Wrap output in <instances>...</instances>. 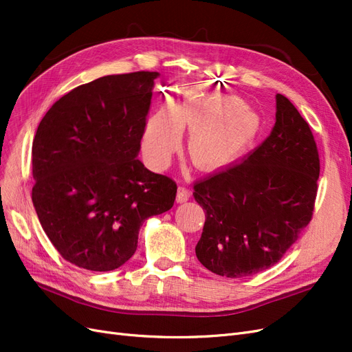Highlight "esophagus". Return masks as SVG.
<instances>
[{"mask_svg":"<svg viewBox=\"0 0 352 352\" xmlns=\"http://www.w3.org/2000/svg\"><path fill=\"white\" fill-rule=\"evenodd\" d=\"M190 197V192L189 189L185 188V186H179L177 188V194H176V201L177 202H186Z\"/></svg>","mask_w":352,"mask_h":352,"instance_id":"1","label":"esophagus"}]
</instances>
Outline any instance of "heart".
<instances>
[{"mask_svg":"<svg viewBox=\"0 0 352 352\" xmlns=\"http://www.w3.org/2000/svg\"><path fill=\"white\" fill-rule=\"evenodd\" d=\"M180 131H189L188 155L201 170H217L235 163L260 132V120L250 110L220 114L217 107L192 102L168 105L146 122L142 151L148 164L166 167L180 142Z\"/></svg>","mask_w":352,"mask_h":352,"instance_id":"obj_1","label":"heart"}]
</instances>
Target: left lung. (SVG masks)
I'll return each mask as SVG.
<instances>
[{
    "instance_id": "left-lung-1",
    "label": "left lung",
    "mask_w": 352,
    "mask_h": 352,
    "mask_svg": "<svg viewBox=\"0 0 352 352\" xmlns=\"http://www.w3.org/2000/svg\"><path fill=\"white\" fill-rule=\"evenodd\" d=\"M320 160L310 126L283 95L265 141L241 163L199 180L194 198L206 210L195 247L199 263L226 278L270 269L313 217Z\"/></svg>"
}]
</instances>
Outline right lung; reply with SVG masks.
Returning a JSON list of instances; mask_svg holds the SVG:
<instances>
[{
    "label": "right lung",
    "mask_w": 352,
    "mask_h": 352,
    "mask_svg": "<svg viewBox=\"0 0 352 352\" xmlns=\"http://www.w3.org/2000/svg\"><path fill=\"white\" fill-rule=\"evenodd\" d=\"M158 76L135 72L80 85L38 126L32 201L52 245L78 267H120L142 223L173 207L175 180L136 158Z\"/></svg>",
    "instance_id": "add662e5"
}]
</instances>
